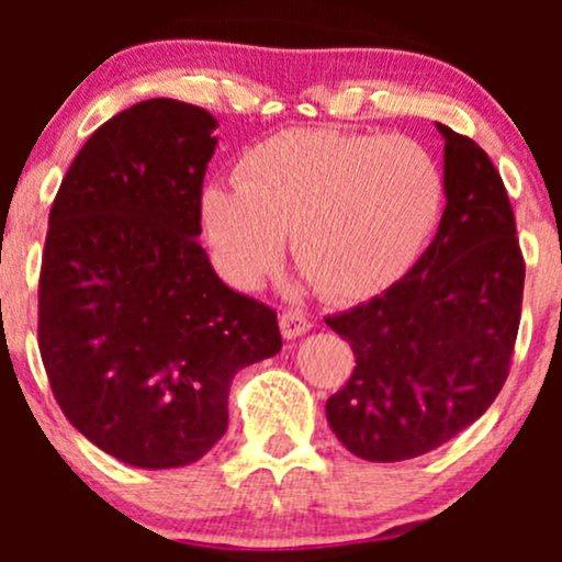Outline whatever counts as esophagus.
I'll return each mask as SVG.
<instances>
[{
    "mask_svg": "<svg viewBox=\"0 0 562 562\" xmlns=\"http://www.w3.org/2000/svg\"><path fill=\"white\" fill-rule=\"evenodd\" d=\"M308 327H312V319H308L301 308H285V312L280 314V330L288 340L299 338V335L306 333Z\"/></svg>",
    "mask_w": 562,
    "mask_h": 562,
    "instance_id": "esophagus-1",
    "label": "esophagus"
}]
</instances>
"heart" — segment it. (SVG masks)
<instances>
[{
	"label": "heart",
	"mask_w": 562,
	"mask_h": 562,
	"mask_svg": "<svg viewBox=\"0 0 562 562\" xmlns=\"http://www.w3.org/2000/svg\"><path fill=\"white\" fill-rule=\"evenodd\" d=\"M443 173L412 137L290 128L250 147L237 184L200 198L205 240L224 277L256 288L282 259L325 301L375 299L415 267L443 211Z\"/></svg>",
	"instance_id": "obj_1"
}]
</instances>
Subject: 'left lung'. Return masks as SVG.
I'll list each match as a JSON object with an SVG mask.
<instances>
[{"mask_svg": "<svg viewBox=\"0 0 562 562\" xmlns=\"http://www.w3.org/2000/svg\"><path fill=\"white\" fill-rule=\"evenodd\" d=\"M438 132L447 209L434 243L383 295L325 319L357 357L327 423L370 462L420 457L479 420L518 338L526 261L505 182L481 145Z\"/></svg>", "mask_w": 562, "mask_h": 562, "instance_id": "left-lung-1", "label": "left lung"}]
</instances>
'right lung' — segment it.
<instances>
[{"instance_id":"obj_1","label":"right lung","mask_w":562,"mask_h":562,"mask_svg":"<svg viewBox=\"0 0 562 562\" xmlns=\"http://www.w3.org/2000/svg\"><path fill=\"white\" fill-rule=\"evenodd\" d=\"M214 115L156 97L105 121L57 190L38 351L63 415L134 468L200 460L237 370L282 348L274 308L218 280L200 235Z\"/></svg>"}]
</instances>
